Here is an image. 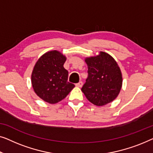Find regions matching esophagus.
I'll return each instance as SVG.
<instances>
[{
  "label": "esophagus",
  "mask_w": 153,
  "mask_h": 153,
  "mask_svg": "<svg viewBox=\"0 0 153 153\" xmlns=\"http://www.w3.org/2000/svg\"><path fill=\"white\" fill-rule=\"evenodd\" d=\"M82 85H83L82 82L79 81L78 83H76V87H81L82 86Z\"/></svg>",
  "instance_id": "34e87169"
}]
</instances>
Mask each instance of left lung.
Wrapping results in <instances>:
<instances>
[{
	"mask_svg": "<svg viewBox=\"0 0 153 153\" xmlns=\"http://www.w3.org/2000/svg\"><path fill=\"white\" fill-rule=\"evenodd\" d=\"M88 76L82 91L88 100L97 106L111 102L122 87V75L117 62L106 53L85 59Z\"/></svg>",
	"mask_w": 153,
	"mask_h": 153,
	"instance_id": "8db88e82",
	"label": "left lung"
}]
</instances>
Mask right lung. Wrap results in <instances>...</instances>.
I'll use <instances>...</instances> for the list:
<instances>
[{"label":"right lung","mask_w":153,"mask_h":153,"mask_svg":"<svg viewBox=\"0 0 153 153\" xmlns=\"http://www.w3.org/2000/svg\"><path fill=\"white\" fill-rule=\"evenodd\" d=\"M65 56L57 51L41 57L32 74V85L39 97L51 104L64 99L75 87L68 82V72L64 68Z\"/></svg>","instance_id":"obj_1"}]
</instances>
